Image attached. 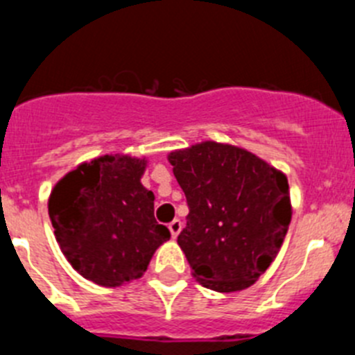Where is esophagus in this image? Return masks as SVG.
<instances>
[{
	"label": "esophagus",
	"instance_id": "1",
	"mask_svg": "<svg viewBox=\"0 0 355 355\" xmlns=\"http://www.w3.org/2000/svg\"><path fill=\"white\" fill-rule=\"evenodd\" d=\"M181 229H183V222H181L180 218H174V220H172L171 224H168V231H171L172 238L178 236V234L181 233Z\"/></svg>",
	"mask_w": 355,
	"mask_h": 355
}]
</instances>
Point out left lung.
<instances>
[{
  "label": "left lung",
  "mask_w": 355,
  "mask_h": 355,
  "mask_svg": "<svg viewBox=\"0 0 355 355\" xmlns=\"http://www.w3.org/2000/svg\"><path fill=\"white\" fill-rule=\"evenodd\" d=\"M190 213L178 236L209 290H245L270 266L291 220L286 175L256 155L202 142L168 155Z\"/></svg>",
  "instance_id": "left-lung-1"
}]
</instances>
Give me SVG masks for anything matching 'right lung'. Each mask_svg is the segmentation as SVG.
<instances>
[{
	"mask_svg": "<svg viewBox=\"0 0 355 355\" xmlns=\"http://www.w3.org/2000/svg\"><path fill=\"white\" fill-rule=\"evenodd\" d=\"M146 159L101 156L56 183L49 216L72 268L101 286H121L147 270L171 231L155 218V193L140 183Z\"/></svg>",
	"mask_w": 355,
	"mask_h": 355,
	"instance_id": "right-lung-1",
	"label": "right lung"
}]
</instances>
